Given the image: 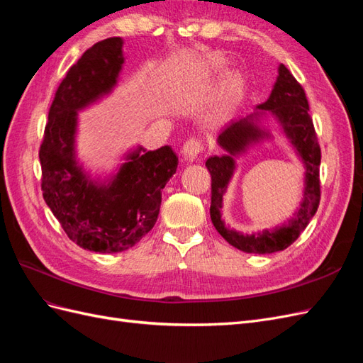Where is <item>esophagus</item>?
I'll return each instance as SVG.
<instances>
[{"instance_id":"esophagus-1","label":"esophagus","mask_w":363,"mask_h":363,"mask_svg":"<svg viewBox=\"0 0 363 363\" xmlns=\"http://www.w3.org/2000/svg\"><path fill=\"white\" fill-rule=\"evenodd\" d=\"M201 151H203V144H201V142H200L199 139H189V140H186L183 148H182L183 155H184L186 157H188V159H191V160H194L196 156H199Z\"/></svg>"}]
</instances>
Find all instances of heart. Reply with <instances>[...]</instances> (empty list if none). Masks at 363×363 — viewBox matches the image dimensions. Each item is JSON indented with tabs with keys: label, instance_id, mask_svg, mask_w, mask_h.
Wrapping results in <instances>:
<instances>
[{
	"label": "heart",
	"instance_id": "heart-1",
	"mask_svg": "<svg viewBox=\"0 0 363 363\" xmlns=\"http://www.w3.org/2000/svg\"><path fill=\"white\" fill-rule=\"evenodd\" d=\"M225 68V60L221 57H211L206 62V72L208 74H219L223 72ZM240 87H242V79L238 74H230L227 80L223 86V91L215 98L213 104L208 108L207 118L212 123H223L227 119L233 111V106L236 101V96L240 92Z\"/></svg>",
	"mask_w": 363,
	"mask_h": 363
}]
</instances>
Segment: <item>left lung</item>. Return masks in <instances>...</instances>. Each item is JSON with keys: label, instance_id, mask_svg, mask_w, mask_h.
<instances>
[{"label": "left lung", "instance_id": "left-lung-1", "mask_svg": "<svg viewBox=\"0 0 363 363\" xmlns=\"http://www.w3.org/2000/svg\"><path fill=\"white\" fill-rule=\"evenodd\" d=\"M267 117L277 121L303 163V199L299 208L286 223L248 235L225 225L220 213L222 196L235 170L234 159L242 155L250 146L272 137L270 132L262 125V121ZM218 145L225 151V155L212 156L206 162V167L212 175L211 218L218 233L230 245L244 252L271 255V252L288 248L298 239L300 233L318 211L321 194V150L318 145L304 89L284 65L279 67L277 80L272 86L268 100L256 106L252 113L230 121L218 135Z\"/></svg>", "mask_w": 363, "mask_h": 363}]
</instances>
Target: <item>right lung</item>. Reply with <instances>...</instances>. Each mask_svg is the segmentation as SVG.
I'll return each instance as SVG.
<instances>
[{
  "label": "right lung",
  "mask_w": 363,
  "mask_h": 363,
  "mask_svg": "<svg viewBox=\"0 0 363 363\" xmlns=\"http://www.w3.org/2000/svg\"><path fill=\"white\" fill-rule=\"evenodd\" d=\"M124 40L108 38L69 68L50 107L39 151L43 200L65 233L79 247L119 252L133 247L155 227L164 184L177 171L171 147L127 151L118 172L92 177L77 159L79 112L112 94L125 62Z\"/></svg>",
  "instance_id": "1"
}]
</instances>
